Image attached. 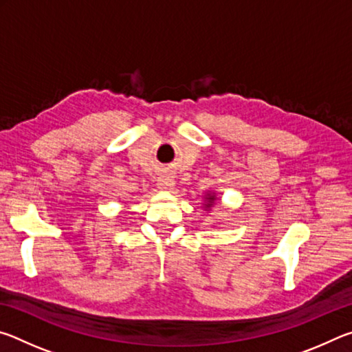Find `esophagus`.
<instances>
[{"label":"esophagus","instance_id":"esophagus-1","mask_svg":"<svg viewBox=\"0 0 352 352\" xmlns=\"http://www.w3.org/2000/svg\"><path fill=\"white\" fill-rule=\"evenodd\" d=\"M174 178H172L170 175L168 174H163L158 177L157 180V188L162 189V190H168V189H172V186H174Z\"/></svg>","mask_w":352,"mask_h":352}]
</instances>
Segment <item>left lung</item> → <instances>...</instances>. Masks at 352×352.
Returning <instances> with one entry per match:
<instances>
[{
	"label": "left lung",
	"instance_id": "obj_1",
	"mask_svg": "<svg viewBox=\"0 0 352 352\" xmlns=\"http://www.w3.org/2000/svg\"><path fill=\"white\" fill-rule=\"evenodd\" d=\"M204 208L206 211H210L211 208L216 205L217 201V195H216V190H206L205 195H204Z\"/></svg>",
	"mask_w": 352,
	"mask_h": 352
}]
</instances>
